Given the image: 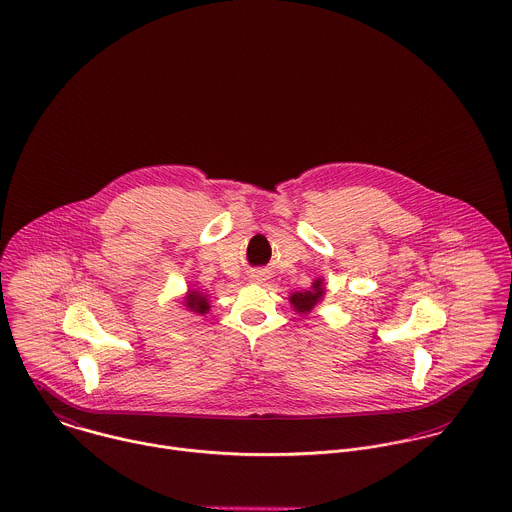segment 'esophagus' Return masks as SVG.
<instances>
[{
    "label": "esophagus",
    "mask_w": 512,
    "mask_h": 512,
    "mask_svg": "<svg viewBox=\"0 0 512 512\" xmlns=\"http://www.w3.org/2000/svg\"><path fill=\"white\" fill-rule=\"evenodd\" d=\"M249 281H253V283H263V281H265V273H263V271H251V273H249Z\"/></svg>",
    "instance_id": "34e87169"
}]
</instances>
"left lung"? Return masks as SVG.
<instances>
[{
    "mask_svg": "<svg viewBox=\"0 0 512 512\" xmlns=\"http://www.w3.org/2000/svg\"><path fill=\"white\" fill-rule=\"evenodd\" d=\"M324 281L322 279H316L308 291H297V293H291L289 301L295 308V312H299L301 316H307L312 312V308L318 307L326 295V287L322 285Z\"/></svg>",
    "mask_w": 512,
    "mask_h": 512,
    "instance_id": "left-lung-1",
    "label": "left lung"
}]
</instances>
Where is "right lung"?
<instances>
[{"label": "right lung", "mask_w": 512, "mask_h": 512, "mask_svg": "<svg viewBox=\"0 0 512 512\" xmlns=\"http://www.w3.org/2000/svg\"><path fill=\"white\" fill-rule=\"evenodd\" d=\"M182 305L188 308L190 312H196V314H205V312H209V297L202 293V291H198V289H192L190 287V291L182 297Z\"/></svg>", "instance_id": "right-lung-1"}]
</instances>
